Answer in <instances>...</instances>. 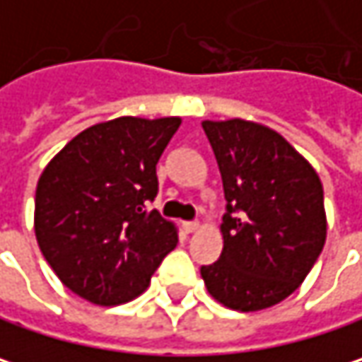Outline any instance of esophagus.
I'll use <instances>...</instances> for the list:
<instances>
[{
	"instance_id": "obj_1",
	"label": "esophagus",
	"mask_w": 362,
	"mask_h": 362,
	"mask_svg": "<svg viewBox=\"0 0 362 362\" xmlns=\"http://www.w3.org/2000/svg\"><path fill=\"white\" fill-rule=\"evenodd\" d=\"M197 228H199V222H197V220H185V222H183V230H185V233H195Z\"/></svg>"
}]
</instances>
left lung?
<instances>
[{
    "mask_svg": "<svg viewBox=\"0 0 362 362\" xmlns=\"http://www.w3.org/2000/svg\"><path fill=\"white\" fill-rule=\"evenodd\" d=\"M222 177L226 212L218 262L202 266L212 297L259 311L293 295L325 243L317 173L270 127L230 119L202 123Z\"/></svg>",
    "mask_w": 362,
    "mask_h": 362,
    "instance_id": "left-lung-1",
    "label": "left lung"
}]
</instances>
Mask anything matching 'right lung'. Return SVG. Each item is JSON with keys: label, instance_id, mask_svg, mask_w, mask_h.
Wrapping results in <instances>:
<instances>
[{"label": "right lung", "instance_id": "1", "mask_svg": "<svg viewBox=\"0 0 362 362\" xmlns=\"http://www.w3.org/2000/svg\"><path fill=\"white\" fill-rule=\"evenodd\" d=\"M179 117H119L78 134L37 185L35 233L57 278L78 297L119 305L138 297L177 245L150 204L156 165Z\"/></svg>", "mask_w": 362, "mask_h": 362}]
</instances>
